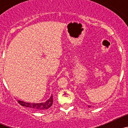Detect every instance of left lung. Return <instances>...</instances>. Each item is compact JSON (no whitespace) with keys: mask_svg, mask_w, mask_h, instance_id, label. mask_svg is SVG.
<instances>
[{"mask_svg":"<svg viewBox=\"0 0 128 128\" xmlns=\"http://www.w3.org/2000/svg\"><path fill=\"white\" fill-rule=\"evenodd\" d=\"M88 107L90 108V107H91V106H88Z\"/></svg>","mask_w":128,"mask_h":128,"instance_id":"8db88e82","label":"left lung"}]
</instances>
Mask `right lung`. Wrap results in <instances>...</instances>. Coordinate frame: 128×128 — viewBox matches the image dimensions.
I'll return each instance as SVG.
<instances>
[{"label": "right lung", "instance_id": "right-lung-1", "mask_svg": "<svg viewBox=\"0 0 128 128\" xmlns=\"http://www.w3.org/2000/svg\"><path fill=\"white\" fill-rule=\"evenodd\" d=\"M18 102L20 105L23 106H26L28 108H31L32 110L36 111H43L46 110L48 108H49L52 106L53 103V98L52 95L50 96L48 100H47L45 102H41V103H29V102H26L22 101V100H18Z\"/></svg>", "mask_w": 128, "mask_h": 128}]
</instances>
